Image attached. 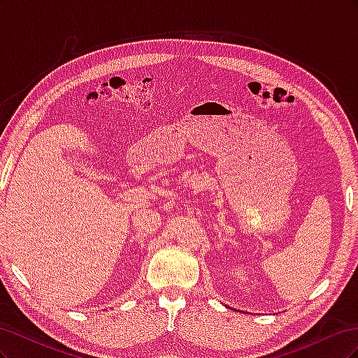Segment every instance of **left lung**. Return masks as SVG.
<instances>
[{
  "instance_id": "obj_1",
  "label": "left lung",
  "mask_w": 358,
  "mask_h": 358,
  "mask_svg": "<svg viewBox=\"0 0 358 358\" xmlns=\"http://www.w3.org/2000/svg\"><path fill=\"white\" fill-rule=\"evenodd\" d=\"M229 308H230V306H229ZM230 309H231V308H230Z\"/></svg>"
}]
</instances>
